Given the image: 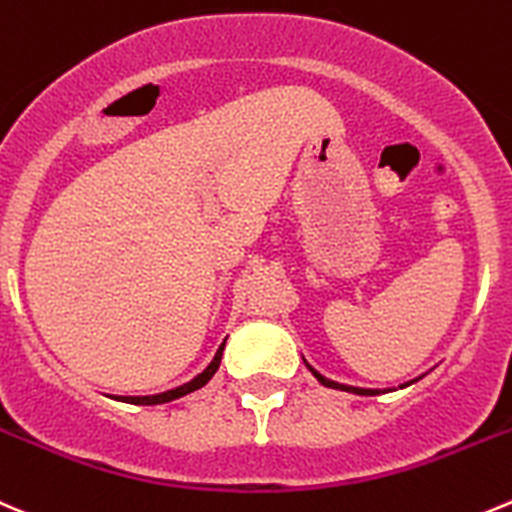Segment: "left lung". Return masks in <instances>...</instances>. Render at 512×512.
I'll return each mask as SVG.
<instances>
[{
	"label": "left lung",
	"instance_id": "8db88e82",
	"mask_svg": "<svg viewBox=\"0 0 512 512\" xmlns=\"http://www.w3.org/2000/svg\"><path fill=\"white\" fill-rule=\"evenodd\" d=\"M310 367V365H307ZM310 372L312 375L317 377V380L322 382V385H325V388H335V390H347V393H355V395H377V390H362V388H350V385H340V382H335V380H327V377H322L320 372L317 370H312L310 367Z\"/></svg>",
	"mask_w": 512,
	"mask_h": 512
}]
</instances>
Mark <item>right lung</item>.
I'll return each instance as SVG.
<instances>
[{
	"label": "right lung",
	"instance_id": "right-lung-1",
	"mask_svg": "<svg viewBox=\"0 0 512 512\" xmlns=\"http://www.w3.org/2000/svg\"><path fill=\"white\" fill-rule=\"evenodd\" d=\"M222 350H225V342H222L220 350H217L215 360L207 365V370L200 372L195 380L180 385V388L167 390V393H160V395H150V398H119V400H124V403H132V405H160V403H170V400L182 398V395H187V393H195V390H200L202 385H207V382H210V377L217 372V367H220V360H222Z\"/></svg>",
	"mask_w": 512,
	"mask_h": 512
}]
</instances>
